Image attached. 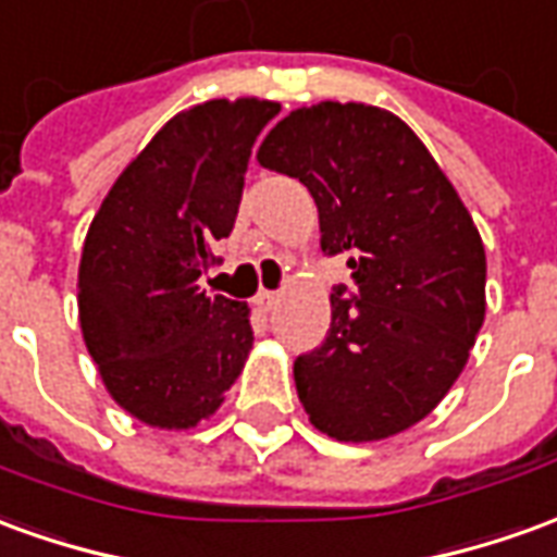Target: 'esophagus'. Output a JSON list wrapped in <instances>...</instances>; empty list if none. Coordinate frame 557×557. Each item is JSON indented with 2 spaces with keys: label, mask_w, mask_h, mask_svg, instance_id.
Wrapping results in <instances>:
<instances>
[{
  "label": "esophagus",
  "mask_w": 557,
  "mask_h": 557,
  "mask_svg": "<svg viewBox=\"0 0 557 557\" xmlns=\"http://www.w3.org/2000/svg\"><path fill=\"white\" fill-rule=\"evenodd\" d=\"M277 301H280V292H271V289H262L259 292V295H256V307H259V310H274V307H277Z\"/></svg>",
  "instance_id": "34e87169"
}]
</instances>
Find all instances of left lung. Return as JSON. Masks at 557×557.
<instances>
[{"label": "left lung", "instance_id": "8db88e82", "mask_svg": "<svg viewBox=\"0 0 557 557\" xmlns=\"http://www.w3.org/2000/svg\"><path fill=\"white\" fill-rule=\"evenodd\" d=\"M259 165L298 177L322 252H346L332 325L295 359L310 422L334 441L392 437L425 419L468 364L485 319V250L416 132L383 108L319 102L283 116Z\"/></svg>", "mask_w": 557, "mask_h": 557}]
</instances>
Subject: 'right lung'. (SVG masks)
<instances>
[{"label":"right lung","mask_w":557,"mask_h":557,"mask_svg":"<svg viewBox=\"0 0 557 557\" xmlns=\"http://www.w3.org/2000/svg\"><path fill=\"white\" fill-rule=\"evenodd\" d=\"M277 102L196 104L171 116L92 216L77 310L111 398L153 428H193L223 404L252 349L250 310L198 277L232 235L252 144Z\"/></svg>","instance_id":"add662e5"}]
</instances>
